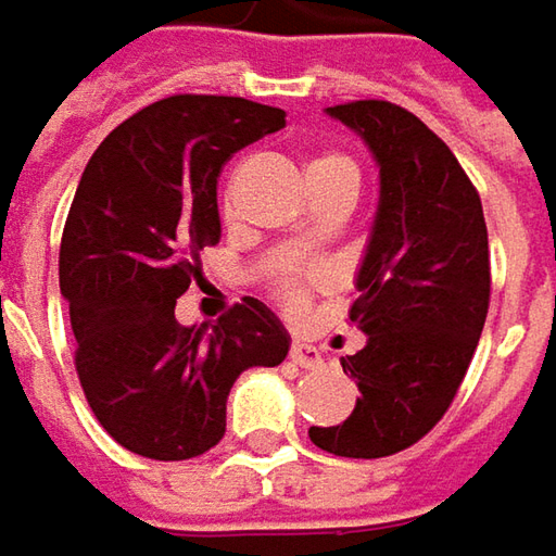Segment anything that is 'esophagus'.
<instances>
[{
    "mask_svg": "<svg viewBox=\"0 0 556 556\" xmlns=\"http://www.w3.org/2000/svg\"><path fill=\"white\" fill-rule=\"evenodd\" d=\"M291 359L300 369H319L321 353L313 344H303V341H293L291 344Z\"/></svg>",
    "mask_w": 556,
    "mask_h": 556,
    "instance_id": "1",
    "label": "esophagus"
}]
</instances>
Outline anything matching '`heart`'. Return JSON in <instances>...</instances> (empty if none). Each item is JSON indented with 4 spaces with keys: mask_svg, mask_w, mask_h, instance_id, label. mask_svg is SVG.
<instances>
[{
    "mask_svg": "<svg viewBox=\"0 0 556 556\" xmlns=\"http://www.w3.org/2000/svg\"><path fill=\"white\" fill-rule=\"evenodd\" d=\"M309 178H319V181H348L353 187H359V168H356V162L348 153H319L306 165V181ZM300 247H306V240H300ZM316 278H319L316 271L285 278L281 300L288 306H303V300H306V281H316Z\"/></svg>",
    "mask_w": 556,
    "mask_h": 556,
    "instance_id": "b5f03b06",
    "label": "heart"
}]
</instances>
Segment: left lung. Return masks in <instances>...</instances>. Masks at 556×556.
Segmentation results:
<instances>
[{"label":"left lung","mask_w":556,"mask_h":556,"mask_svg":"<svg viewBox=\"0 0 556 556\" xmlns=\"http://www.w3.org/2000/svg\"><path fill=\"white\" fill-rule=\"evenodd\" d=\"M378 165V208L350 321L366 348L341 359L359 397L341 426H313L334 457L375 459L429 434L457 397L491 296L482 200L447 143L384 99L328 109Z\"/></svg>","instance_id":"8db88e82"}]
</instances>
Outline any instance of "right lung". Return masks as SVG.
Returning <instances> with one entry per match:
<instances>
[{"instance_id":"1","label":"right lung","mask_w":556,"mask_h":556,"mask_svg":"<svg viewBox=\"0 0 556 556\" xmlns=\"http://www.w3.org/2000/svg\"><path fill=\"white\" fill-rule=\"evenodd\" d=\"M285 112L240 97H168L115 127L71 203L59 288L87 403L130 454L190 459L225 434L237 375L285 363L291 334L243 296L218 325H181L175 303L222 237L218 175Z\"/></svg>"}]
</instances>
